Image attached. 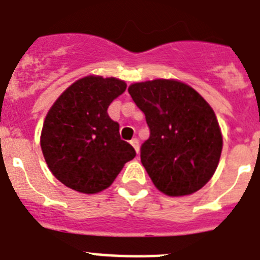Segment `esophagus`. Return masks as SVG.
<instances>
[{
	"instance_id": "1",
	"label": "esophagus",
	"mask_w": 260,
	"mask_h": 260,
	"mask_svg": "<svg viewBox=\"0 0 260 260\" xmlns=\"http://www.w3.org/2000/svg\"><path fill=\"white\" fill-rule=\"evenodd\" d=\"M130 143H132V146L134 147V150L137 151V153H139V141H138L137 138L132 139V141H130Z\"/></svg>"
}]
</instances>
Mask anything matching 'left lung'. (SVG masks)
Returning <instances> with one entry per match:
<instances>
[{
	"mask_svg": "<svg viewBox=\"0 0 260 260\" xmlns=\"http://www.w3.org/2000/svg\"><path fill=\"white\" fill-rule=\"evenodd\" d=\"M128 93L150 127L141 160L153 185L169 197L202 189L215 173L222 150L220 126L210 104L174 79L134 83Z\"/></svg>",
	"mask_w": 260,
	"mask_h": 260,
	"instance_id": "left-lung-1",
	"label": "left lung"
}]
</instances>
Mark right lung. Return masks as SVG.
Instances as JSON below:
<instances>
[{
    "mask_svg": "<svg viewBox=\"0 0 260 260\" xmlns=\"http://www.w3.org/2000/svg\"><path fill=\"white\" fill-rule=\"evenodd\" d=\"M126 89L123 80L89 75L66 88L45 117L40 144L48 168L75 191L96 194L109 187L135 157L119 137L108 107Z\"/></svg>",
    "mask_w": 260,
    "mask_h": 260,
    "instance_id": "right-lung-1",
    "label": "right lung"
}]
</instances>
